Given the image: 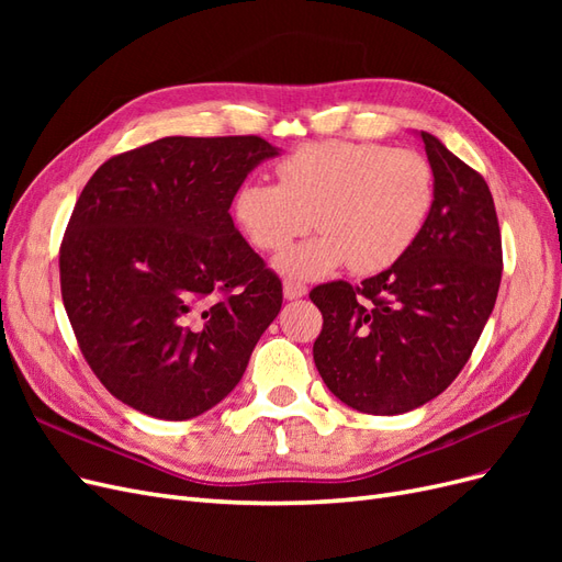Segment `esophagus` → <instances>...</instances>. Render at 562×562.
I'll list each match as a JSON object with an SVG mask.
<instances>
[{
	"label": "esophagus",
	"mask_w": 562,
	"mask_h": 562,
	"mask_svg": "<svg viewBox=\"0 0 562 562\" xmlns=\"http://www.w3.org/2000/svg\"><path fill=\"white\" fill-rule=\"evenodd\" d=\"M283 295H285V300H297L302 295H307V285H304L302 281H295V279H285Z\"/></svg>",
	"instance_id": "1"
}]
</instances>
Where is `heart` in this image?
Masks as SVG:
<instances>
[{
	"label": "heart",
	"mask_w": 562,
	"mask_h": 562,
	"mask_svg": "<svg viewBox=\"0 0 562 562\" xmlns=\"http://www.w3.org/2000/svg\"><path fill=\"white\" fill-rule=\"evenodd\" d=\"M279 182L244 180L234 194L236 223L265 252L283 250L312 225V241L279 258L283 274L314 279L349 262L375 274L417 241L436 199L434 168L415 149L323 140L277 164Z\"/></svg>",
	"instance_id": "obj_1"
}]
</instances>
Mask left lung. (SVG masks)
Segmentation results:
<instances>
[{"label": "left lung", "instance_id": "8db88e82", "mask_svg": "<svg viewBox=\"0 0 562 562\" xmlns=\"http://www.w3.org/2000/svg\"><path fill=\"white\" fill-rule=\"evenodd\" d=\"M436 199L417 241L359 285L321 283L314 363L333 394L368 415H401L462 372L495 307L502 232L479 171L422 131Z\"/></svg>", "mask_w": 562, "mask_h": 562}]
</instances>
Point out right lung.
Here are the masks:
<instances>
[{
  "label": "right lung",
  "instance_id": "add662e5",
  "mask_svg": "<svg viewBox=\"0 0 562 562\" xmlns=\"http://www.w3.org/2000/svg\"><path fill=\"white\" fill-rule=\"evenodd\" d=\"M277 155L260 135H171L108 159L81 190L63 304L93 375L133 411L190 419L244 378L283 288L229 206Z\"/></svg>",
  "mask_w": 562,
  "mask_h": 562
}]
</instances>
